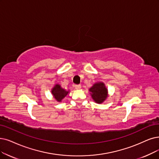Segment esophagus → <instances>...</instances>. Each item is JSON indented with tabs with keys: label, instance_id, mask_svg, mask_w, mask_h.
Masks as SVG:
<instances>
[{
	"label": "esophagus",
	"instance_id": "1",
	"mask_svg": "<svg viewBox=\"0 0 159 159\" xmlns=\"http://www.w3.org/2000/svg\"><path fill=\"white\" fill-rule=\"evenodd\" d=\"M74 87H75V89H77V90H79V89H81V86L80 85H75L74 86Z\"/></svg>",
	"mask_w": 159,
	"mask_h": 159
}]
</instances>
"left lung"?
I'll return each mask as SVG.
<instances>
[{"instance_id":"8db88e82","label":"left lung","mask_w":159,"mask_h":159,"mask_svg":"<svg viewBox=\"0 0 159 159\" xmlns=\"http://www.w3.org/2000/svg\"><path fill=\"white\" fill-rule=\"evenodd\" d=\"M89 91L93 100L97 104L103 103L108 97V91L102 81L94 83Z\"/></svg>"}]
</instances>
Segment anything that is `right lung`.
Wrapping results in <instances>:
<instances>
[{
  "label": "right lung",
  "instance_id": "right-lung-1",
  "mask_svg": "<svg viewBox=\"0 0 159 159\" xmlns=\"http://www.w3.org/2000/svg\"><path fill=\"white\" fill-rule=\"evenodd\" d=\"M69 91H70L69 90L67 91L65 89L62 88L61 85L58 84H55L52 89V90H51V93H52L53 98L57 101L59 102H62L63 98H64L68 94Z\"/></svg>",
  "mask_w": 159,
  "mask_h": 159
}]
</instances>
